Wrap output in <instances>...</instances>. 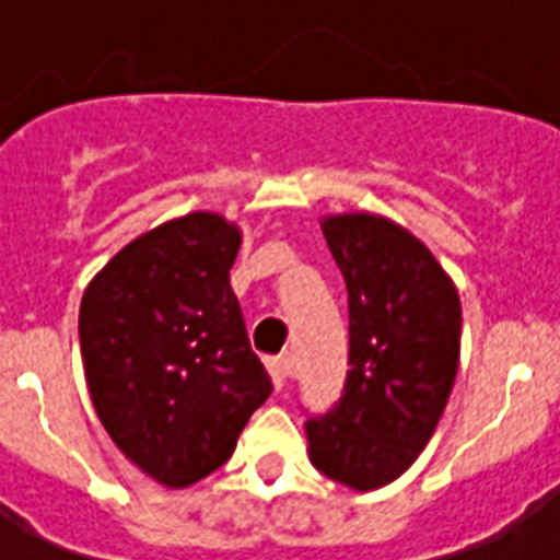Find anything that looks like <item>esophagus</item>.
<instances>
[{
    "label": "esophagus",
    "mask_w": 560,
    "mask_h": 560,
    "mask_svg": "<svg viewBox=\"0 0 560 560\" xmlns=\"http://www.w3.org/2000/svg\"><path fill=\"white\" fill-rule=\"evenodd\" d=\"M267 369H269V375H272V381H276V389L284 387V384H288V377L293 375L291 357H272V360H267Z\"/></svg>",
    "instance_id": "34e87169"
}]
</instances>
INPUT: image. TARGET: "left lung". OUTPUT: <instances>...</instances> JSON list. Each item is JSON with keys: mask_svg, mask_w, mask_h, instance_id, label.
Returning a JSON list of instances; mask_svg holds the SVG:
<instances>
[{"mask_svg": "<svg viewBox=\"0 0 560 560\" xmlns=\"http://www.w3.org/2000/svg\"><path fill=\"white\" fill-rule=\"evenodd\" d=\"M324 236L348 288V377L305 420L329 480L377 489L429 444L458 369V293L425 245L377 215H336Z\"/></svg>", "mask_w": 560, "mask_h": 560, "instance_id": "left-lung-1", "label": "left lung"}]
</instances>
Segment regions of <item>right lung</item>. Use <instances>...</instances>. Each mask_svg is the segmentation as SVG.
Instances as JSON below:
<instances>
[{
	"label": "right lung",
	"instance_id": "obj_1",
	"mask_svg": "<svg viewBox=\"0 0 560 560\" xmlns=\"http://www.w3.org/2000/svg\"><path fill=\"white\" fill-rule=\"evenodd\" d=\"M236 252L233 224L191 212L126 245L80 303L98 420L143 474L173 489L221 468L272 393L231 288Z\"/></svg>",
	"mask_w": 560,
	"mask_h": 560
}]
</instances>
